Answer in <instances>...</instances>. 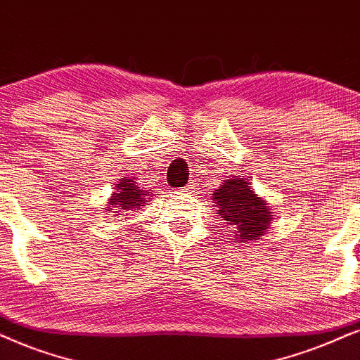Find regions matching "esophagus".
<instances>
[{"mask_svg": "<svg viewBox=\"0 0 360 360\" xmlns=\"http://www.w3.org/2000/svg\"><path fill=\"white\" fill-rule=\"evenodd\" d=\"M194 189H195V186H194V183H188L186 184V188H184V193H194Z\"/></svg>", "mask_w": 360, "mask_h": 360, "instance_id": "1", "label": "esophagus"}]
</instances>
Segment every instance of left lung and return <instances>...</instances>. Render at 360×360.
Returning a JSON list of instances; mask_svg holds the SVG:
<instances>
[{
    "instance_id": "obj_1",
    "label": "left lung",
    "mask_w": 360,
    "mask_h": 360,
    "mask_svg": "<svg viewBox=\"0 0 360 360\" xmlns=\"http://www.w3.org/2000/svg\"><path fill=\"white\" fill-rule=\"evenodd\" d=\"M217 207V219L221 217L224 233L234 243L254 240L266 233L271 224V209L245 181L243 176L227 179L212 195Z\"/></svg>"
}]
</instances>
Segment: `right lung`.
<instances>
[{"instance_id":"1","label":"right lung","mask_w":360,"mask_h":360,"mask_svg":"<svg viewBox=\"0 0 360 360\" xmlns=\"http://www.w3.org/2000/svg\"><path fill=\"white\" fill-rule=\"evenodd\" d=\"M151 198L153 193H148V191L139 188L133 176L122 177L121 183L116 184V193L112 195L111 201H109V204H111L109 209H115L112 212H117L120 216H122L124 212L144 206L148 199ZM109 209H106V211H109Z\"/></svg>"}]
</instances>
